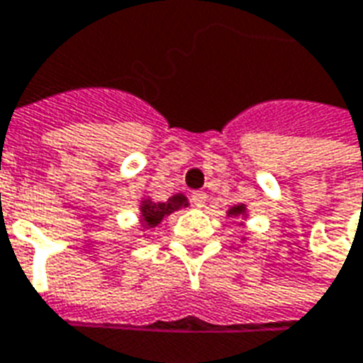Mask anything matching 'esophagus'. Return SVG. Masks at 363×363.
<instances>
[{
	"instance_id": "esophagus-1",
	"label": "esophagus",
	"mask_w": 363,
	"mask_h": 363,
	"mask_svg": "<svg viewBox=\"0 0 363 363\" xmlns=\"http://www.w3.org/2000/svg\"><path fill=\"white\" fill-rule=\"evenodd\" d=\"M206 192H202V190H194L192 194H190V200H192V204L196 208H202L206 204Z\"/></svg>"
}]
</instances>
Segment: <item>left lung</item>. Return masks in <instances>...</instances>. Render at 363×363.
<instances>
[{
	"mask_svg": "<svg viewBox=\"0 0 363 363\" xmlns=\"http://www.w3.org/2000/svg\"><path fill=\"white\" fill-rule=\"evenodd\" d=\"M243 208H245V206L232 208V210H230V214H232V216H240V214H242V212H243Z\"/></svg>",
	"mask_w": 363,
	"mask_h": 363,
	"instance_id": "1",
	"label": "left lung"
}]
</instances>
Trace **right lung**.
<instances>
[{"label":"right lung","mask_w":363,"mask_h":363,"mask_svg":"<svg viewBox=\"0 0 363 363\" xmlns=\"http://www.w3.org/2000/svg\"><path fill=\"white\" fill-rule=\"evenodd\" d=\"M181 206H186V199H184L182 194H177V196L169 199L167 202H151V200H147V202H143V206H141V218H143V222H145L149 228H153V225L159 224L167 214L179 210Z\"/></svg>","instance_id":"obj_1"}]
</instances>
